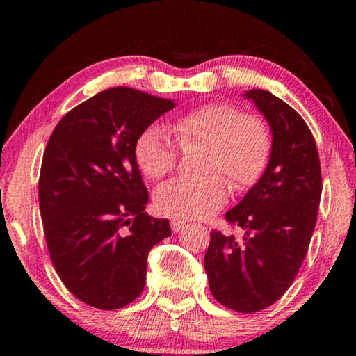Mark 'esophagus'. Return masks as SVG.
I'll use <instances>...</instances> for the list:
<instances>
[{
    "instance_id": "esophagus-1",
    "label": "esophagus",
    "mask_w": 356,
    "mask_h": 356,
    "mask_svg": "<svg viewBox=\"0 0 356 356\" xmlns=\"http://www.w3.org/2000/svg\"><path fill=\"white\" fill-rule=\"evenodd\" d=\"M170 225H172V230H173L175 233H178L179 230H183V228L186 227V223H184L183 220H177V218H173Z\"/></svg>"
}]
</instances>
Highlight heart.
<instances>
[{
  "label": "heart",
  "mask_w": 356,
  "mask_h": 356,
  "mask_svg": "<svg viewBox=\"0 0 356 356\" xmlns=\"http://www.w3.org/2000/svg\"><path fill=\"white\" fill-rule=\"evenodd\" d=\"M173 131L181 144H209L201 178H177L155 193V207L165 216L199 220L227 201V175L236 189L254 184L264 173L270 155V134L257 116L243 115L230 104H207L178 116ZM136 162L150 179L173 172L178 147L162 124H150L134 145ZM219 173L217 174L216 172Z\"/></svg>",
  "instance_id": "heart-1"
}]
</instances>
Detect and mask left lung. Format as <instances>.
Masks as SVG:
<instances>
[{"label": "left lung", "mask_w": 356, "mask_h": 356, "mask_svg": "<svg viewBox=\"0 0 356 356\" xmlns=\"http://www.w3.org/2000/svg\"><path fill=\"white\" fill-rule=\"evenodd\" d=\"M269 123L267 167L225 213L243 236L213 230L204 269L213 298L238 313H256L289 290L306 257L323 191L318 147L305 120L270 92L243 94Z\"/></svg>", "instance_id": "obj_1"}]
</instances>
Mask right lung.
<instances>
[{"label":"right lung","instance_id":"1","mask_svg":"<svg viewBox=\"0 0 356 356\" xmlns=\"http://www.w3.org/2000/svg\"><path fill=\"white\" fill-rule=\"evenodd\" d=\"M175 108L170 99L111 87L63 116L42 160L38 202L53 266L76 298L118 309L143 293L147 256L172 235L149 202L134 145Z\"/></svg>","mask_w":356,"mask_h":356}]
</instances>
